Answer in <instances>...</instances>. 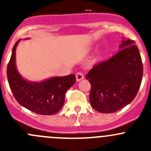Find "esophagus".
<instances>
[{"label": "esophagus", "mask_w": 151, "mask_h": 151, "mask_svg": "<svg viewBox=\"0 0 151 151\" xmlns=\"http://www.w3.org/2000/svg\"><path fill=\"white\" fill-rule=\"evenodd\" d=\"M76 79H77V82H80L81 80H83L84 79V75H83V73L81 72H77L76 74Z\"/></svg>", "instance_id": "obj_1"}]
</instances>
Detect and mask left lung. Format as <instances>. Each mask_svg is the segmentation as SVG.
<instances>
[{
  "label": "left lung",
  "instance_id": "left-lung-1",
  "mask_svg": "<svg viewBox=\"0 0 151 151\" xmlns=\"http://www.w3.org/2000/svg\"><path fill=\"white\" fill-rule=\"evenodd\" d=\"M142 74V58L134 41L123 38L119 52L94 66L85 77L91 85L92 107L112 113L130 104L139 91Z\"/></svg>",
  "mask_w": 151,
  "mask_h": 151
}]
</instances>
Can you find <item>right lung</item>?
Instances as JSON below:
<instances>
[{"label":"right lung","instance_id":"add662e5","mask_svg":"<svg viewBox=\"0 0 151 151\" xmlns=\"http://www.w3.org/2000/svg\"><path fill=\"white\" fill-rule=\"evenodd\" d=\"M20 40L13 47L7 66L8 82L14 96L19 104L32 112L45 115L55 114L63 106L67 90L75 83V75L54 77L42 82L24 79L16 66V48Z\"/></svg>","mask_w":151,"mask_h":151}]
</instances>
